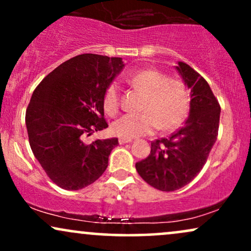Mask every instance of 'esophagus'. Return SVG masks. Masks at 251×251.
Listing matches in <instances>:
<instances>
[{
  "label": "esophagus",
  "instance_id": "1",
  "mask_svg": "<svg viewBox=\"0 0 251 251\" xmlns=\"http://www.w3.org/2000/svg\"><path fill=\"white\" fill-rule=\"evenodd\" d=\"M131 142H132L131 138H119V144H127Z\"/></svg>",
  "mask_w": 251,
  "mask_h": 251
}]
</instances>
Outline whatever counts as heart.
Returning <instances> with one entry per match:
<instances>
[{"instance_id":"b5f03b06","label":"heart","mask_w":251,"mask_h":251,"mask_svg":"<svg viewBox=\"0 0 251 251\" xmlns=\"http://www.w3.org/2000/svg\"><path fill=\"white\" fill-rule=\"evenodd\" d=\"M135 91L144 94L142 113L126 114L112 124V133L120 138H134L150 134L155 129L164 132L178 128L186 119L190 109L188 87L178 79H170L157 70H142L128 76ZM103 109L114 117L120 109V92L117 83H111L103 96Z\"/></svg>"}]
</instances>
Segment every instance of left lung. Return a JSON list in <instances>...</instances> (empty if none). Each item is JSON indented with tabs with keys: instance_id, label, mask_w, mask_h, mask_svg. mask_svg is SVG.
Returning <instances> with one entry per match:
<instances>
[{
	"instance_id": "1",
	"label": "left lung",
	"mask_w": 251,
	"mask_h": 251,
	"mask_svg": "<svg viewBox=\"0 0 251 251\" xmlns=\"http://www.w3.org/2000/svg\"><path fill=\"white\" fill-rule=\"evenodd\" d=\"M176 68L191 88L188 119L169 138L152 142L150 154L135 164L149 185L166 192L183 188L200 174L220 127L221 106L206 80L184 62Z\"/></svg>"
}]
</instances>
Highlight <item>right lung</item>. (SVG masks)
<instances>
[{
  "mask_svg": "<svg viewBox=\"0 0 251 251\" xmlns=\"http://www.w3.org/2000/svg\"><path fill=\"white\" fill-rule=\"evenodd\" d=\"M123 68L122 57L81 54L50 72L34 91L25 111L30 148L60 188H86L107 168L118 138L83 139L108 127L103 96Z\"/></svg>",
  "mask_w": 251,
  "mask_h": 251,
  "instance_id": "add662e5",
  "label": "right lung"
}]
</instances>
